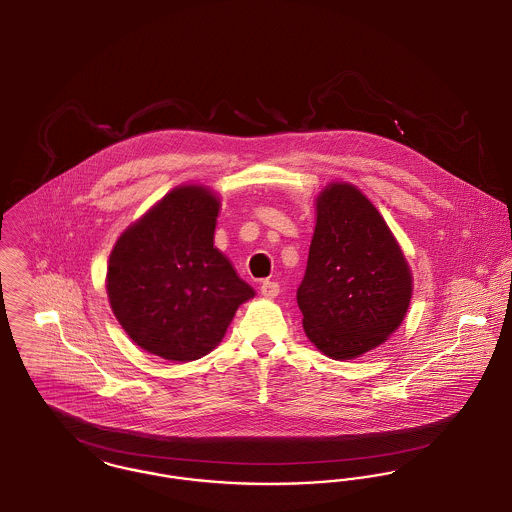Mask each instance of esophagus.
<instances>
[{"label": "esophagus", "instance_id": "34e87169", "mask_svg": "<svg viewBox=\"0 0 512 512\" xmlns=\"http://www.w3.org/2000/svg\"><path fill=\"white\" fill-rule=\"evenodd\" d=\"M260 293L264 295V297H268V299H273V297H277L279 295V285L275 283V281H262V285H260Z\"/></svg>", "mask_w": 512, "mask_h": 512}]
</instances>
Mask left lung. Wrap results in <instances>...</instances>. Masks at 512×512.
<instances>
[{
  "instance_id": "obj_1",
  "label": "left lung",
  "mask_w": 512,
  "mask_h": 512,
  "mask_svg": "<svg viewBox=\"0 0 512 512\" xmlns=\"http://www.w3.org/2000/svg\"><path fill=\"white\" fill-rule=\"evenodd\" d=\"M411 291L404 252L375 205L351 184H328L297 289L308 340L332 359H355L398 330Z\"/></svg>"
}]
</instances>
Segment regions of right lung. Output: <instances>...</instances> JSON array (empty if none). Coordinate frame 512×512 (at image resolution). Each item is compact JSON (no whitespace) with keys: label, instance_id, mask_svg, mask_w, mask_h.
<instances>
[{"label":"right lung","instance_id":"obj_1","mask_svg":"<svg viewBox=\"0 0 512 512\" xmlns=\"http://www.w3.org/2000/svg\"><path fill=\"white\" fill-rule=\"evenodd\" d=\"M219 200L178 186L116 240L106 272L114 316L141 349L194 361L223 340L237 308L254 297L213 246Z\"/></svg>","mask_w":512,"mask_h":512}]
</instances>
